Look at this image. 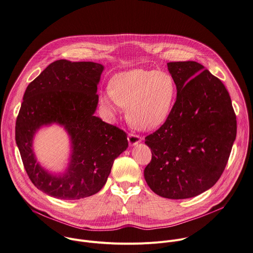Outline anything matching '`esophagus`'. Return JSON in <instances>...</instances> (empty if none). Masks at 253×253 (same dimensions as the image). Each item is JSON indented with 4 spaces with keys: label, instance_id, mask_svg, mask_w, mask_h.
Segmentation results:
<instances>
[{
    "label": "esophagus",
    "instance_id": "esophagus-1",
    "mask_svg": "<svg viewBox=\"0 0 253 253\" xmlns=\"http://www.w3.org/2000/svg\"><path fill=\"white\" fill-rule=\"evenodd\" d=\"M127 140H128V143L130 146H133V145H136L138 144L140 141H141V137L139 135H136V134H128L127 136Z\"/></svg>",
    "mask_w": 253,
    "mask_h": 253
}]
</instances>
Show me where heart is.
<instances>
[{
    "label": "heart",
    "mask_w": 253,
    "mask_h": 253,
    "mask_svg": "<svg viewBox=\"0 0 253 253\" xmlns=\"http://www.w3.org/2000/svg\"><path fill=\"white\" fill-rule=\"evenodd\" d=\"M176 94L175 80L168 72L135 68L115 75L100 103L110 115L127 106L126 119L133 127L152 130L168 119Z\"/></svg>",
    "instance_id": "b5f03b06"
}]
</instances>
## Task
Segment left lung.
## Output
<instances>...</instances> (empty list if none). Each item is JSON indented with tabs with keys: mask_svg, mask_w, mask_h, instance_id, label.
<instances>
[{
	"mask_svg": "<svg viewBox=\"0 0 253 253\" xmlns=\"http://www.w3.org/2000/svg\"><path fill=\"white\" fill-rule=\"evenodd\" d=\"M177 98L165 123L145 137L152 157L149 188L167 199H188L222 174L236 136V118L222 82L195 61L167 63Z\"/></svg>",
	"mask_w": 253,
	"mask_h": 253,
	"instance_id": "8db88e82",
	"label": "left lung"
}]
</instances>
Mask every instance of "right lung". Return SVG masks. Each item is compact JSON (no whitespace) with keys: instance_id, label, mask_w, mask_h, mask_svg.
<instances>
[{"instance_id":"right-lung-1","label":"right lung","mask_w":253,"mask_h":253,"mask_svg":"<svg viewBox=\"0 0 253 253\" xmlns=\"http://www.w3.org/2000/svg\"><path fill=\"white\" fill-rule=\"evenodd\" d=\"M104 66L65 59L49 64L28 86L16 122V141L34 185L61 200H79L98 193L106 184L115 159L128 145L126 133L94 114L97 86ZM65 127L72 154L64 173L52 174L37 161L33 136L44 125Z\"/></svg>"}]
</instances>
